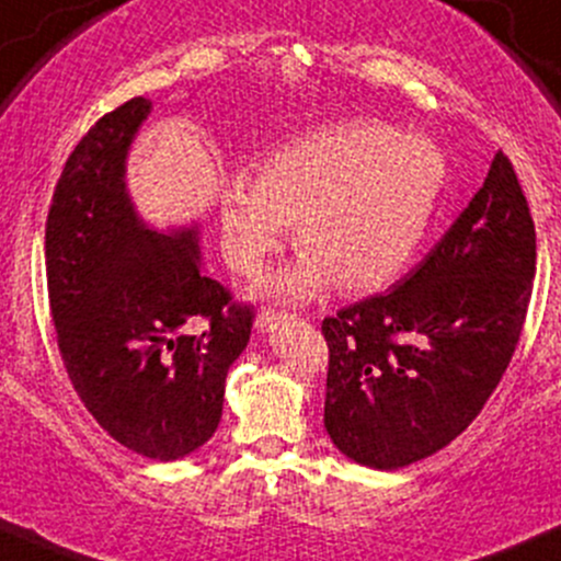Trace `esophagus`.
I'll use <instances>...</instances> for the list:
<instances>
[{
    "instance_id": "esophagus-1",
    "label": "esophagus",
    "mask_w": 561,
    "mask_h": 561,
    "mask_svg": "<svg viewBox=\"0 0 561 561\" xmlns=\"http://www.w3.org/2000/svg\"><path fill=\"white\" fill-rule=\"evenodd\" d=\"M291 318V314L288 312H283V310H275V307H264V310L256 314V331H267V329H273V325H278V323H283V320H288Z\"/></svg>"
}]
</instances>
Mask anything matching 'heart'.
I'll return each instance as SVG.
<instances>
[{
  "instance_id": "obj_1",
  "label": "heart",
  "mask_w": 561,
  "mask_h": 561,
  "mask_svg": "<svg viewBox=\"0 0 561 561\" xmlns=\"http://www.w3.org/2000/svg\"><path fill=\"white\" fill-rule=\"evenodd\" d=\"M448 180L437 145L374 118L333 124L275 148L260 178L236 174L219 198L225 260L254 275L297 222L301 256L264 280L307 299L333 280L347 294L387 286L413 260Z\"/></svg>"
}]
</instances>
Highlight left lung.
<instances>
[{"mask_svg": "<svg viewBox=\"0 0 561 561\" xmlns=\"http://www.w3.org/2000/svg\"><path fill=\"white\" fill-rule=\"evenodd\" d=\"M535 278V225L506 153L394 288L323 318L333 445L374 469L443 450L480 416L517 350Z\"/></svg>", "mask_w": 561, "mask_h": 561, "instance_id": "8db88e82", "label": "left lung"}]
</instances>
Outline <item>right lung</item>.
Here are the masks:
<instances>
[{"label":"right lung","instance_id":"obj_1","mask_svg":"<svg viewBox=\"0 0 561 561\" xmlns=\"http://www.w3.org/2000/svg\"><path fill=\"white\" fill-rule=\"evenodd\" d=\"M150 100L131 98L81 137L55 185L44 232L58 350L94 421L156 461L191 456L222 419L225 376L247 350L254 307L198 264V232L140 222L124 161ZM207 320L204 334L181 331Z\"/></svg>","mask_w":561,"mask_h":561}]
</instances>
